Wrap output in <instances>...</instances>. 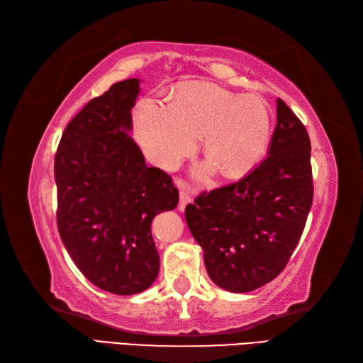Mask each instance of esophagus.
Listing matches in <instances>:
<instances>
[{"label": "esophagus", "mask_w": 363, "mask_h": 363, "mask_svg": "<svg viewBox=\"0 0 363 363\" xmlns=\"http://www.w3.org/2000/svg\"><path fill=\"white\" fill-rule=\"evenodd\" d=\"M177 184H179V188H180V203H179V209L183 211L184 208H186L188 203L192 200V199H191V192H189V188L186 186V183H184V182L177 180Z\"/></svg>", "instance_id": "1"}]
</instances>
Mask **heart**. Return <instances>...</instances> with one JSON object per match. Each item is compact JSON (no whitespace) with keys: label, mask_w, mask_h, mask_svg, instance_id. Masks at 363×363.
Masks as SVG:
<instances>
[{"label":"heart","mask_w":363,"mask_h":363,"mask_svg":"<svg viewBox=\"0 0 363 363\" xmlns=\"http://www.w3.org/2000/svg\"><path fill=\"white\" fill-rule=\"evenodd\" d=\"M271 115L257 95L238 96L214 84H192L169 104L141 99L132 111V132L149 160L171 169L191 154L203 135L211 160L201 174L218 166L237 177L260 162L268 147Z\"/></svg>","instance_id":"b5f03b06"}]
</instances>
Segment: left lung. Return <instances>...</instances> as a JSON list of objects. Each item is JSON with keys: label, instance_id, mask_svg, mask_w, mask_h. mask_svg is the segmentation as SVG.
Here are the masks:
<instances>
[{"label": "left lung", "instance_id": "obj_1", "mask_svg": "<svg viewBox=\"0 0 363 363\" xmlns=\"http://www.w3.org/2000/svg\"><path fill=\"white\" fill-rule=\"evenodd\" d=\"M311 205V141L277 99L268 157L242 180L201 192L184 217L211 280L231 293H250L285 269Z\"/></svg>", "mask_w": 363, "mask_h": 363}]
</instances>
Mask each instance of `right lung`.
<instances>
[{
  "instance_id": "obj_1",
  "label": "right lung",
  "mask_w": 363,
  "mask_h": 363,
  "mask_svg": "<svg viewBox=\"0 0 363 363\" xmlns=\"http://www.w3.org/2000/svg\"><path fill=\"white\" fill-rule=\"evenodd\" d=\"M140 79L129 78L91 100L69 121L55 155L57 225L77 268L118 296L147 289L160 257L151 234L157 214L179 203V189L146 166L130 137Z\"/></svg>"
}]
</instances>
